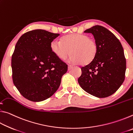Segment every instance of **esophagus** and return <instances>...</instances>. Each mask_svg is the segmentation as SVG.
<instances>
[{
  "label": "esophagus",
  "mask_w": 133,
  "mask_h": 133,
  "mask_svg": "<svg viewBox=\"0 0 133 133\" xmlns=\"http://www.w3.org/2000/svg\"><path fill=\"white\" fill-rule=\"evenodd\" d=\"M73 66H72V65H70V64H69L68 66V70H71L72 68H73Z\"/></svg>",
  "instance_id": "1"
}]
</instances>
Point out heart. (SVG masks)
I'll return each mask as SVG.
<instances>
[{
	"instance_id": "1",
	"label": "heart",
	"mask_w": 133,
	"mask_h": 133,
	"mask_svg": "<svg viewBox=\"0 0 133 133\" xmlns=\"http://www.w3.org/2000/svg\"><path fill=\"white\" fill-rule=\"evenodd\" d=\"M52 52L61 60L70 55V61L74 63L87 64L91 63L97 53V44L87 35L71 34L63 37L61 42L54 40L50 44Z\"/></svg>"
}]
</instances>
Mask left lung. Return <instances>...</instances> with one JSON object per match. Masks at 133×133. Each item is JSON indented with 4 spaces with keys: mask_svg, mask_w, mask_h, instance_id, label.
<instances>
[{
    "mask_svg": "<svg viewBox=\"0 0 133 133\" xmlns=\"http://www.w3.org/2000/svg\"><path fill=\"white\" fill-rule=\"evenodd\" d=\"M84 32L93 35L98 50L93 61L81 67L78 82L92 96L107 97L115 93L124 80L126 60L122 45L113 33L102 26H94Z\"/></svg>",
    "mask_w": 133,
    "mask_h": 133,
    "instance_id": "obj_1",
    "label": "left lung"
}]
</instances>
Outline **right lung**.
I'll list each match as a JSON object with an SVG mask.
<instances>
[{"mask_svg":"<svg viewBox=\"0 0 133 133\" xmlns=\"http://www.w3.org/2000/svg\"><path fill=\"white\" fill-rule=\"evenodd\" d=\"M59 35L36 29L24 33L16 44L12 57L13 82L20 93L31 102L50 97L67 71V64L50 48Z\"/></svg>","mask_w":133,"mask_h":133,"instance_id":"right-lung-1","label":"right lung"}]
</instances>
